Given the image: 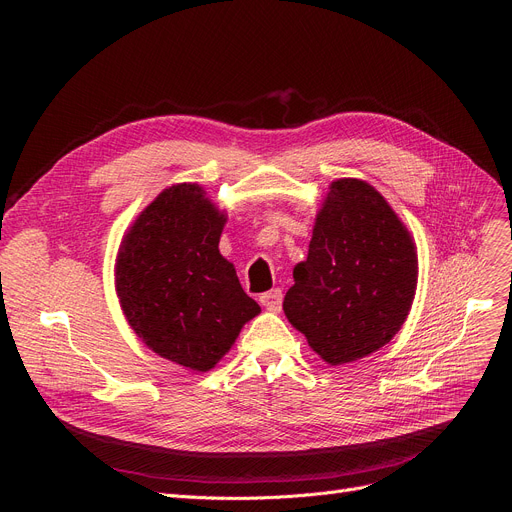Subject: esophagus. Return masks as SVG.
<instances>
[{"label": "esophagus", "instance_id": "34e87169", "mask_svg": "<svg viewBox=\"0 0 512 512\" xmlns=\"http://www.w3.org/2000/svg\"><path fill=\"white\" fill-rule=\"evenodd\" d=\"M261 303L267 311H280L282 307V290L280 288H272L270 292L261 294Z\"/></svg>", "mask_w": 512, "mask_h": 512}]
</instances>
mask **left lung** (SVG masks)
Instances as JSON below:
<instances>
[{
	"label": "left lung",
	"instance_id": "8db88e82",
	"mask_svg": "<svg viewBox=\"0 0 512 512\" xmlns=\"http://www.w3.org/2000/svg\"><path fill=\"white\" fill-rule=\"evenodd\" d=\"M284 297L290 324L330 365L378 351L405 324L417 288V251L392 207L363 180L332 182L307 261Z\"/></svg>",
	"mask_w": 512,
	"mask_h": 512
}]
</instances>
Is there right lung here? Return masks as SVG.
Returning a JSON list of instances; mask_svg holds the SVG:
<instances>
[{
	"label": "right lung",
	"instance_id": "add662e5",
	"mask_svg": "<svg viewBox=\"0 0 512 512\" xmlns=\"http://www.w3.org/2000/svg\"><path fill=\"white\" fill-rule=\"evenodd\" d=\"M226 215L199 184L166 188L126 234L116 288L130 328L159 357L209 371L261 309L220 255Z\"/></svg>",
	"mask_w": 512,
	"mask_h": 512
}]
</instances>
